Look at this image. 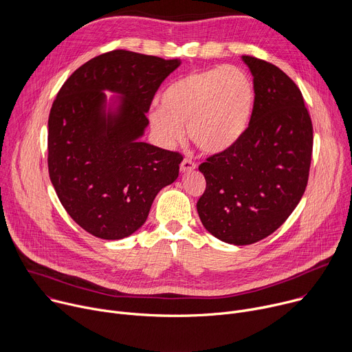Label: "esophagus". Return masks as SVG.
<instances>
[{"label": "esophagus", "instance_id": "esophagus-1", "mask_svg": "<svg viewBox=\"0 0 352 352\" xmlns=\"http://www.w3.org/2000/svg\"><path fill=\"white\" fill-rule=\"evenodd\" d=\"M181 173H190V171H193L195 168H196V164L192 162V160H188V159H185L182 163H181Z\"/></svg>", "mask_w": 352, "mask_h": 352}]
</instances>
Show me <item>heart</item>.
I'll list each match as a JSON object with an SVG mask.
<instances>
[{"label":"heart","mask_w":352,"mask_h":352,"mask_svg":"<svg viewBox=\"0 0 352 352\" xmlns=\"http://www.w3.org/2000/svg\"><path fill=\"white\" fill-rule=\"evenodd\" d=\"M256 102L255 85L238 67L190 72L160 96L162 107L148 111V122L166 144L177 143L186 124L189 139L206 153L232 148L248 132Z\"/></svg>","instance_id":"1"}]
</instances>
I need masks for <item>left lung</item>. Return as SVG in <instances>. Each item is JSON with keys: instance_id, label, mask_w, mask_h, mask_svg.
Masks as SVG:
<instances>
[{"instance_id": "obj_1", "label": "left lung", "mask_w": 352, "mask_h": 352, "mask_svg": "<svg viewBox=\"0 0 352 352\" xmlns=\"http://www.w3.org/2000/svg\"><path fill=\"white\" fill-rule=\"evenodd\" d=\"M256 102L249 129L230 150L199 166L206 189L197 200L205 228L223 242L255 243L273 234L302 197L314 128L304 97L276 65L242 56Z\"/></svg>"}]
</instances>
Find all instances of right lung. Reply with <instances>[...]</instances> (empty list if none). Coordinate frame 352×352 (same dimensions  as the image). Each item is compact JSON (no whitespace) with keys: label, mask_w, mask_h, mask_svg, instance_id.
Returning <instances> with one entry per match:
<instances>
[{"label":"right lung","mask_w":352,"mask_h":352,"mask_svg":"<svg viewBox=\"0 0 352 352\" xmlns=\"http://www.w3.org/2000/svg\"><path fill=\"white\" fill-rule=\"evenodd\" d=\"M179 64L114 50L79 67L60 89L48 117V174L67 213L89 234L129 236L178 178L184 157L140 138L157 89ZM104 89L119 96L107 104Z\"/></svg>","instance_id":"add662e5"}]
</instances>
